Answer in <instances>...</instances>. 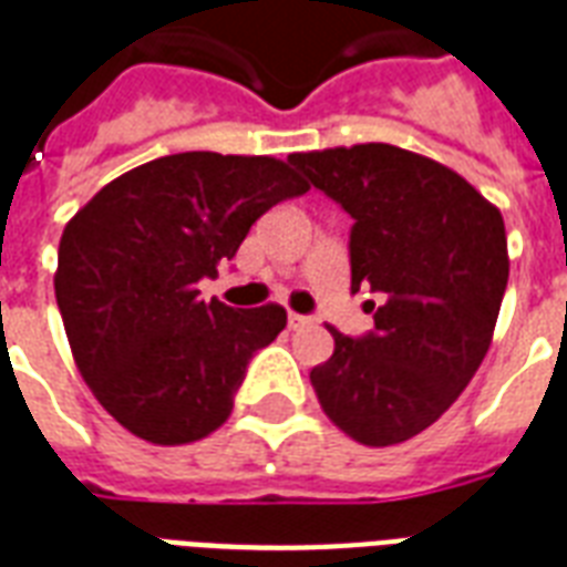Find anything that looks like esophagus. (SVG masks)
Segmentation results:
<instances>
[{"label":"esophagus","instance_id":"obj_1","mask_svg":"<svg viewBox=\"0 0 567 567\" xmlns=\"http://www.w3.org/2000/svg\"><path fill=\"white\" fill-rule=\"evenodd\" d=\"M312 324V318L309 316H297V312H291V316H288V327H291V330H303V327H309Z\"/></svg>","mask_w":567,"mask_h":567}]
</instances>
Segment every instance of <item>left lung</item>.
Here are the masks:
<instances>
[{
  "instance_id": "obj_1",
  "label": "left lung",
  "mask_w": 567,
  "mask_h": 567,
  "mask_svg": "<svg viewBox=\"0 0 567 567\" xmlns=\"http://www.w3.org/2000/svg\"><path fill=\"white\" fill-rule=\"evenodd\" d=\"M288 162L354 219L351 288L384 297L367 337L330 327L333 354L309 372L318 402L354 442H409L451 409L493 342L507 285L502 213L456 171L400 146Z\"/></svg>"
}]
</instances>
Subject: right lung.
I'll list each match as a JSON object with an SVG mask.
<instances>
[{
    "mask_svg": "<svg viewBox=\"0 0 567 567\" xmlns=\"http://www.w3.org/2000/svg\"><path fill=\"white\" fill-rule=\"evenodd\" d=\"M309 192L272 155L177 153L132 167L74 213L53 276L74 363L128 433L188 444L234 409L251 354L282 333L279 303L200 300L264 213Z\"/></svg>",
    "mask_w": 567,
    "mask_h": 567,
    "instance_id": "obj_1",
    "label": "right lung"
}]
</instances>
